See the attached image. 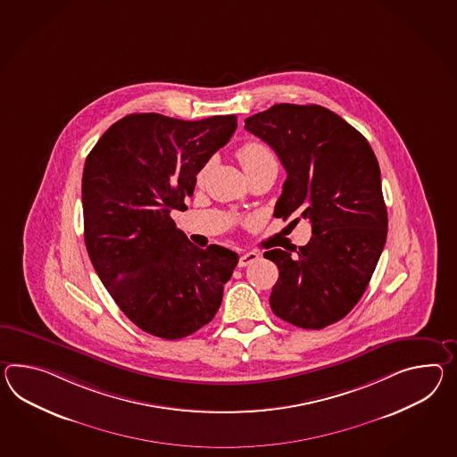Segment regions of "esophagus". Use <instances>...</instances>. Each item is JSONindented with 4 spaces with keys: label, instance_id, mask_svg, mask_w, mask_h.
Segmentation results:
<instances>
[{
    "label": "esophagus",
    "instance_id": "34e87169",
    "mask_svg": "<svg viewBox=\"0 0 457 457\" xmlns=\"http://www.w3.org/2000/svg\"><path fill=\"white\" fill-rule=\"evenodd\" d=\"M259 253H254V251H251V253H245L243 256L239 257V262H237V266L239 268H245V266H249L251 262H254L259 259Z\"/></svg>",
    "mask_w": 457,
    "mask_h": 457
}]
</instances>
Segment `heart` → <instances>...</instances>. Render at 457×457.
Listing matches in <instances>:
<instances>
[{
	"instance_id": "1",
	"label": "heart",
	"mask_w": 457,
	"mask_h": 457,
	"mask_svg": "<svg viewBox=\"0 0 457 457\" xmlns=\"http://www.w3.org/2000/svg\"><path fill=\"white\" fill-rule=\"evenodd\" d=\"M237 158H239V162L243 163L245 171V170L259 167V165H262V163H266V162L274 160V156L269 152L268 146L262 145L261 142H254V140L245 142V145L239 146ZM203 173H204V170L201 171V175H203Z\"/></svg>"
}]
</instances>
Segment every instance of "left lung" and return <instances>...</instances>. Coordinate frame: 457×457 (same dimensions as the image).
<instances>
[{"mask_svg": "<svg viewBox=\"0 0 457 457\" xmlns=\"http://www.w3.org/2000/svg\"><path fill=\"white\" fill-rule=\"evenodd\" d=\"M245 122L287 171L274 214L312 224L295 256L264 253L278 268L270 309L301 328L338 322L361 299L386 243L378 160L363 135L322 105L278 104Z\"/></svg>", "mask_w": 457, "mask_h": 457, "instance_id": "8db88e82", "label": "left lung"}]
</instances>
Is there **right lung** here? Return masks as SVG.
I'll use <instances>...</instances> for the list:
<instances>
[{"mask_svg": "<svg viewBox=\"0 0 457 457\" xmlns=\"http://www.w3.org/2000/svg\"><path fill=\"white\" fill-rule=\"evenodd\" d=\"M236 115L179 120L132 113L90 150L82 175L84 241L92 266L120 311L165 340L212 320L237 254L200 249L171 220L188 210L196 175L229 142Z\"/></svg>", "mask_w": 457, "mask_h": 457, "instance_id": "obj_1", "label": "right lung"}]
</instances>
